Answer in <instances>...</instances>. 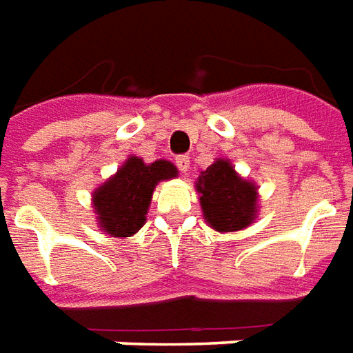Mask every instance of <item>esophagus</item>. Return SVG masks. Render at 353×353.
<instances>
[{
  "label": "esophagus",
  "instance_id": "obj_1",
  "mask_svg": "<svg viewBox=\"0 0 353 353\" xmlns=\"http://www.w3.org/2000/svg\"><path fill=\"white\" fill-rule=\"evenodd\" d=\"M176 164L177 168L181 170V174H187V172H189V166H191V161H189V157L181 154V157H177L176 159Z\"/></svg>",
  "mask_w": 353,
  "mask_h": 353
}]
</instances>
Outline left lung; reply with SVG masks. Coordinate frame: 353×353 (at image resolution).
Returning <instances> with one entry per match:
<instances>
[{
	"mask_svg": "<svg viewBox=\"0 0 353 353\" xmlns=\"http://www.w3.org/2000/svg\"><path fill=\"white\" fill-rule=\"evenodd\" d=\"M194 187L204 221L221 234L250 227L259 215V187L240 176L229 159H215Z\"/></svg>",
	"mask_w": 353,
	"mask_h": 353,
	"instance_id": "left-lung-1",
	"label": "left lung"
}]
</instances>
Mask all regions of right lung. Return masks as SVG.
I'll return each instance as SVG.
<instances>
[{
    "instance_id": "1",
    "label": "right lung",
    "mask_w": 353,
    "mask_h": 353,
    "mask_svg": "<svg viewBox=\"0 0 353 353\" xmlns=\"http://www.w3.org/2000/svg\"><path fill=\"white\" fill-rule=\"evenodd\" d=\"M177 177V168L170 161L147 164L130 154L113 176L92 192V208L98 229L113 238L134 236L145 225L154 187Z\"/></svg>"
}]
</instances>
